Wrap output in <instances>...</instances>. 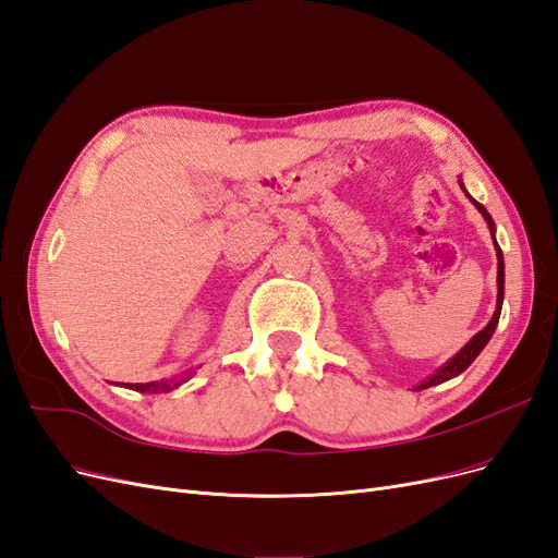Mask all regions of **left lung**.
Segmentation results:
<instances>
[{"mask_svg": "<svg viewBox=\"0 0 558 558\" xmlns=\"http://www.w3.org/2000/svg\"><path fill=\"white\" fill-rule=\"evenodd\" d=\"M472 199V197H470ZM475 202V207L484 214V218L488 221V228H492V232H494V221H492V216H488V211L480 205L477 199H472ZM494 242H496V238H494ZM496 251H498V305H496V312H494V316H492V320H488V326L484 328V330H480L475 337H472V340L456 353V356L447 363V365H442L440 369H437L435 375H430L424 384H418L416 388L421 391V388H428V386H435V384H442V381H447V379H451V377H456V375H461L463 369L475 361L477 356H480V351L486 347V342L492 340V335H494V330H496V326H498V318H500V307H502V295H505V265H502V251H500V246L496 244Z\"/></svg>", "mask_w": 558, "mask_h": 558, "instance_id": "obj_1", "label": "left lung"}]
</instances>
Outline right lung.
Wrapping results in <instances>:
<instances>
[{
    "label": "right lung",
    "instance_id": "add662e5",
    "mask_svg": "<svg viewBox=\"0 0 558 558\" xmlns=\"http://www.w3.org/2000/svg\"><path fill=\"white\" fill-rule=\"evenodd\" d=\"M189 377H183L179 381H150V384H130L128 388L132 391H142V393H165V391H172L181 381H185Z\"/></svg>",
    "mask_w": 558,
    "mask_h": 558
}]
</instances>
